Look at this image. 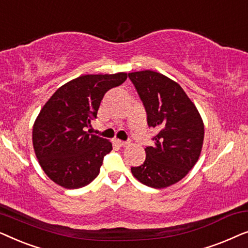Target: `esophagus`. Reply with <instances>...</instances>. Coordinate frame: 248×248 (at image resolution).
<instances>
[{"label":"esophagus","mask_w":248,"mask_h":248,"mask_svg":"<svg viewBox=\"0 0 248 248\" xmlns=\"http://www.w3.org/2000/svg\"><path fill=\"white\" fill-rule=\"evenodd\" d=\"M115 143L120 145V147H127V145L130 144V142H126V141H121V140H115Z\"/></svg>","instance_id":"obj_1"}]
</instances>
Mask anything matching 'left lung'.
<instances>
[{
	"label": "left lung",
	"mask_w": 248,
	"mask_h": 248,
	"mask_svg": "<svg viewBox=\"0 0 248 248\" xmlns=\"http://www.w3.org/2000/svg\"><path fill=\"white\" fill-rule=\"evenodd\" d=\"M148 115V125L158 131L147 147L145 161L131 171L142 184L165 188L184 178L198 162L204 124L183 88L151 70L128 73Z\"/></svg>",
	"instance_id": "left-lung-1"
}]
</instances>
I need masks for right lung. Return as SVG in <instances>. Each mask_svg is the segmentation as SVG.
<instances>
[{"label": "right lung", "mask_w": 248, "mask_h": 248, "mask_svg": "<svg viewBox=\"0 0 248 248\" xmlns=\"http://www.w3.org/2000/svg\"><path fill=\"white\" fill-rule=\"evenodd\" d=\"M127 73L86 74L63 84L40 109L32 126V145L45 174L64 188H80L99 174L111 142L86 131L97 117L104 94Z\"/></svg>", "instance_id": "1"}]
</instances>
